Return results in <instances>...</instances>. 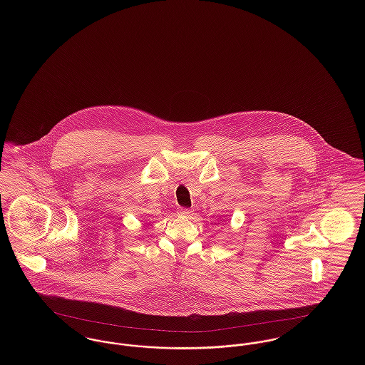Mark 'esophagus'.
<instances>
[{
	"instance_id": "esophagus-1",
	"label": "esophagus",
	"mask_w": 365,
	"mask_h": 365,
	"mask_svg": "<svg viewBox=\"0 0 365 365\" xmlns=\"http://www.w3.org/2000/svg\"><path fill=\"white\" fill-rule=\"evenodd\" d=\"M178 215H179V216H182V217H185V219H190L191 216H192L191 209H179Z\"/></svg>"
}]
</instances>
